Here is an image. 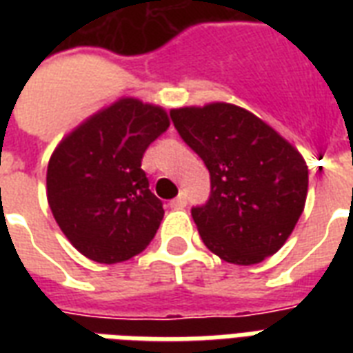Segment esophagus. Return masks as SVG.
<instances>
[{
    "instance_id": "obj_1",
    "label": "esophagus",
    "mask_w": 353,
    "mask_h": 353,
    "mask_svg": "<svg viewBox=\"0 0 353 353\" xmlns=\"http://www.w3.org/2000/svg\"><path fill=\"white\" fill-rule=\"evenodd\" d=\"M170 207L172 209H185V207H187V196H185V194H179L176 199H172Z\"/></svg>"
}]
</instances>
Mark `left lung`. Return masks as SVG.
Masks as SVG:
<instances>
[{
    "label": "left lung",
    "instance_id": "left-lung-1",
    "mask_svg": "<svg viewBox=\"0 0 353 353\" xmlns=\"http://www.w3.org/2000/svg\"><path fill=\"white\" fill-rule=\"evenodd\" d=\"M170 117L210 174L209 199L192 207L205 245L238 265L274 254L306 203L302 155L265 122L225 102L172 110Z\"/></svg>",
    "mask_w": 353,
    "mask_h": 353
}]
</instances>
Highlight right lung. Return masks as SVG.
Wrapping results in <instances>:
<instances>
[{
  "label": "right lung",
  "mask_w": 353,
  "mask_h": 353,
  "mask_svg": "<svg viewBox=\"0 0 353 353\" xmlns=\"http://www.w3.org/2000/svg\"><path fill=\"white\" fill-rule=\"evenodd\" d=\"M165 110L122 99L80 124L58 144L47 166L54 220L84 256L130 260L148 245L163 220L141 161L168 130Z\"/></svg>",
  "instance_id": "1"
}]
</instances>
